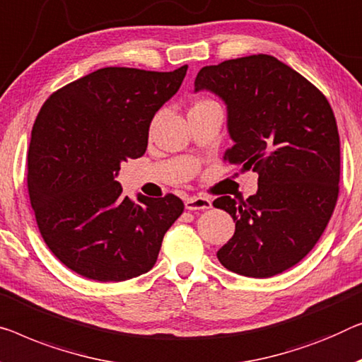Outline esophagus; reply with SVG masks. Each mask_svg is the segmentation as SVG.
Wrapping results in <instances>:
<instances>
[{
  "label": "esophagus",
  "mask_w": 362,
  "mask_h": 362,
  "mask_svg": "<svg viewBox=\"0 0 362 362\" xmlns=\"http://www.w3.org/2000/svg\"><path fill=\"white\" fill-rule=\"evenodd\" d=\"M211 199L206 198V197H188L185 198V208L188 211H203V209H209L211 208Z\"/></svg>",
  "instance_id": "obj_1"
}]
</instances>
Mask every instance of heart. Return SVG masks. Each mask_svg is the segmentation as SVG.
Masks as SVG:
<instances>
[{"mask_svg": "<svg viewBox=\"0 0 362 362\" xmlns=\"http://www.w3.org/2000/svg\"><path fill=\"white\" fill-rule=\"evenodd\" d=\"M206 104H213V100H206V99H203V100H198L195 105L193 107H199V105H206Z\"/></svg>", "mask_w": 362, "mask_h": 362, "instance_id": "heart-1", "label": "heart"}]
</instances>
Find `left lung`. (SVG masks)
I'll use <instances>...</instances> for the list:
<instances>
[{"instance_id": "obj_1", "label": "left lung", "mask_w": 362, "mask_h": 362, "mask_svg": "<svg viewBox=\"0 0 362 362\" xmlns=\"http://www.w3.org/2000/svg\"><path fill=\"white\" fill-rule=\"evenodd\" d=\"M228 107L233 148L224 160L258 172L247 199H214L235 233L218 250L221 265L269 278L299 263L319 242L338 199L339 136L327 97L272 55H250L199 69L195 93Z\"/></svg>"}]
</instances>
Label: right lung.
I'll return each mask as SVG.
<instances>
[{"mask_svg":"<svg viewBox=\"0 0 362 362\" xmlns=\"http://www.w3.org/2000/svg\"><path fill=\"white\" fill-rule=\"evenodd\" d=\"M187 68H102L42 105L27 153L30 204L48 249L81 276L107 283L148 273L183 213L172 193L132 202L115 179L122 163L146 153L151 120Z\"/></svg>","mask_w":362,"mask_h":362,"instance_id":"obj_1","label":"right lung"}]
</instances>
